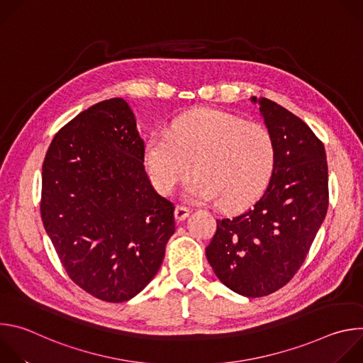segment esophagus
I'll return each mask as SVG.
<instances>
[{"label":"esophagus","instance_id":"1","mask_svg":"<svg viewBox=\"0 0 363 363\" xmlns=\"http://www.w3.org/2000/svg\"><path fill=\"white\" fill-rule=\"evenodd\" d=\"M188 216H189V210L188 208H185V206H181V205H177V208H175V218H177V221H184Z\"/></svg>","mask_w":363,"mask_h":363}]
</instances>
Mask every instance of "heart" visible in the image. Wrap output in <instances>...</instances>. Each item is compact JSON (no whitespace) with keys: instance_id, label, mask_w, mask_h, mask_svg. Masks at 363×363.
Segmentation results:
<instances>
[{"instance_id":"1","label":"heart","mask_w":363,"mask_h":363,"mask_svg":"<svg viewBox=\"0 0 363 363\" xmlns=\"http://www.w3.org/2000/svg\"><path fill=\"white\" fill-rule=\"evenodd\" d=\"M143 164L158 192L168 195L191 172L186 186L192 201H218L225 210H240L262 195L274 167V143L258 123L214 109L178 118L169 135H152Z\"/></svg>"}]
</instances>
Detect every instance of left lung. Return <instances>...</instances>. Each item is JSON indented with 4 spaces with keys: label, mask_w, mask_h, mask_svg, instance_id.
<instances>
[{
    "label": "left lung",
    "mask_w": 363,
    "mask_h": 363,
    "mask_svg": "<svg viewBox=\"0 0 363 363\" xmlns=\"http://www.w3.org/2000/svg\"><path fill=\"white\" fill-rule=\"evenodd\" d=\"M251 101L274 143L272 178L247 213L217 220L205 254L228 289L263 297L293 279L326 217L328 162L323 143L300 118L266 97Z\"/></svg>",
    "instance_id": "1"
}]
</instances>
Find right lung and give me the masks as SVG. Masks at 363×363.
<instances>
[{"mask_svg":"<svg viewBox=\"0 0 363 363\" xmlns=\"http://www.w3.org/2000/svg\"><path fill=\"white\" fill-rule=\"evenodd\" d=\"M128 103H96L63 126L43 164L41 220L69 277L122 303L158 273L175 233L172 202L153 189Z\"/></svg>","mask_w":363,"mask_h":363,"instance_id":"add662e5","label":"right lung"}]
</instances>
